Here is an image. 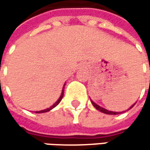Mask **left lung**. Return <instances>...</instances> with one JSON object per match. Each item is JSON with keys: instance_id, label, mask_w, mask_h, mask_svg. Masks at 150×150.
Listing matches in <instances>:
<instances>
[{"instance_id": "8db88e82", "label": "left lung", "mask_w": 150, "mask_h": 150, "mask_svg": "<svg viewBox=\"0 0 150 150\" xmlns=\"http://www.w3.org/2000/svg\"><path fill=\"white\" fill-rule=\"evenodd\" d=\"M91 101V103H92V104H93V106L97 109V110H99V111H101V112H103V113H104V114H107V115H118V114H120V113H122V112H114V111H108V110H107V109H105V108H102V107H100L99 105H97L96 103H95L92 100H90ZM135 104H133L129 109H130V108H132L134 106H135ZM128 109V110H129Z\"/></svg>"}]
</instances>
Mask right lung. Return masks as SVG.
<instances>
[{"label":"right lung","instance_id":"right-lung-1","mask_svg":"<svg viewBox=\"0 0 150 150\" xmlns=\"http://www.w3.org/2000/svg\"><path fill=\"white\" fill-rule=\"evenodd\" d=\"M64 86H65V84H64ZM63 95H64V87H63V88H62V94H61V96L59 97V99L56 101V103H54V104H53L50 108H46V109H43V110H40V111H36L35 113H45V112H47V111H49V110H51L52 108H54V107H56L57 105L60 103V102L62 101V97H63Z\"/></svg>","mask_w":150,"mask_h":150}]
</instances>
